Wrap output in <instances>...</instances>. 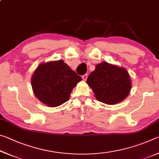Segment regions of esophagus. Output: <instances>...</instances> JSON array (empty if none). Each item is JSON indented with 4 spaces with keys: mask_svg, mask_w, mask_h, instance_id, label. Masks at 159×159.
I'll return each mask as SVG.
<instances>
[{
    "mask_svg": "<svg viewBox=\"0 0 159 159\" xmlns=\"http://www.w3.org/2000/svg\"><path fill=\"white\" fill-rule=\"evenodd\" d=\"M87 78H88V74H85L83 75V76H82V79L84 80H85L86 79H87Z\"/></svg>",
    "mask_w": 159,
    "mask_h": 159,
    "instance_id": "1",
    "label": "esophagus"
}]
</instances>
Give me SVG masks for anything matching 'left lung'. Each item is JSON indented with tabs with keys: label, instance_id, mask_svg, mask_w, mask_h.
<instances>
[{
	"label": "left lung",
	"instance_id": "8db88e82",
	"mask_svg": "<svg viewBox=\"0 0 159 159\" xmlns=\"http://www.w3.org/2000/svg\"><path fill=\"white\" fill-rule=\"evenodd\" d=\"M87 83L98 101L115 104L123 100L131 89V81L125 69L107 62L98 64L91 72Z\"/></svg>",
	"mask_w": 159,
	"mask_h": 159
}]
</instances>
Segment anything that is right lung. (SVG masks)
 I'll return each instance as SVG.
<instances>
[{"label": "right lung", "instance_id": "obj_1", "mask_svg": "<svg viewBox=\"0 0 159 159\" xmlns=\"http://www.w3.org/2000/svg\"><path fill=\"white\" fill-rule=\"evenodd\" d=\"M81 77L62 60L50 61L38 66L31 79L34 93L47 106H60L69 99V95Z\"/></svg>", "mask_w": 159, "mask_h": 159}]
</instances>
